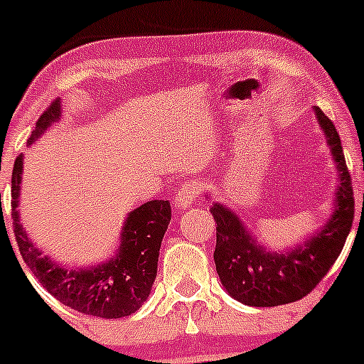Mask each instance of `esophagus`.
<instances>
[{
	"instance_id": "1",
	"label": "esophagus",
	"mask_w": 364,
	"mask_h": 364,
	"mask_svg": "<svg viewBox=\"0 0 364 364\" xmlns=\"http://www.w3.org/2000/svg\"><path fill=\"white\" fill-rule=\"evenodd\" d=\"M200 193H203V185H200L199 181H188L185 183V185H181L174 197L176 209L188 208L190 204H193L199 199Z\"/></svg>"
}]
</instances>
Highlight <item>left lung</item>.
<instances>
[{
    "label": "left lung",
    "instance_id": "8db88e82",
    "mask_svg": "<svg viewBox=\"0 0 364 364\" xmlns=\"http://www.w3.org/2000/svg\"><path fill=\"white\" fill-rule=\"evenodd\" d=\"M338 171L335 211L322 229L287 252H267L259 245L240 216L223 204L209 209L216 222V273L225 291L248 306H278L310 294L328 274L343 248L354 222V192L345 164L340 135L333 121L314 107Z\"/></svg>",
    "mask_w": 364,
    "mask_h": 364
}]
</instances>
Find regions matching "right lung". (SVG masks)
Here are the masks:
<instances>
[{
	"mask_svg": "<svg viewBox=\"0 0 364 364\" xmlns=\"http://www.w3.org/2000/svg\"><path fill=\"white\" fill-rule=\"evenodd\" d=\"M60 117L61 102L56 98L36 121L28 146L33 144L50 124L60 121ZM21 183L23 155L17 156L12 172L14 234L26 266L38 278L43 289L65 306L93 317L119 318L135 314L148 299L156 278L161 240L171 222V203L148 200L128 213L121 230L119 248L111 260L95 267L67 269L56 260L42 255L26 234L17 211Z\"/></svg>",
	"mask_w": 364,
	"mask_h": 364,
	"instance_id": "obj_1",
	"label": "right lung"
}]
</instances>
